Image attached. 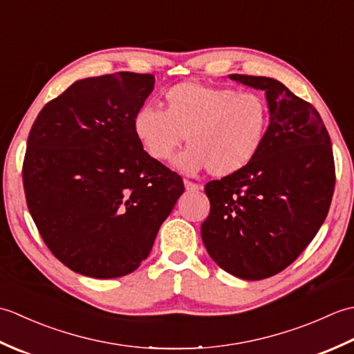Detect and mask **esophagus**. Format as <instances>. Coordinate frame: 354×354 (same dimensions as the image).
Segmentation results:
<instances>
[{"label":"esophagus","mask_w":354,"mask_h":354,"mask_svg":"<svg viewBox=\"0 0 354 354\" xmlns=\"http://www.w3.org/2000/svg\"><path fill=\"white\" fill-rule=\"evenodd\" d=\"M184 185H185V190L187 192H198V190H201V185L189 181V179H184Z\"/></svg>","instance_id":"34e87169"}]
</instances>
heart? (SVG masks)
Masks as SVG:
<instances>
[{
	"mask_svg": "<svg viewBox=\"0 0 354 354\" xmlns=\"http://www.w3.org/2000/svg\"><path fill=\"white\" fill-rule=\"evenodd\" d=\"M269 104L257 93H239L184 82L162 97V111L146 106L133 117V133L155 161H169L185 173L208 169L217 178L234 175L259 155L269 129Z\"/></svg>",
	"mask_w": 354,
	"mask_h": 354,
	"instance_id": "heart-1",
	"label": "heart"
}]
</instances>
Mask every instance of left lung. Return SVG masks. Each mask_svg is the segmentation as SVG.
I'll return each mask as SVG.
<instances>
[{
  "instance_id": "obj_1",
  "label": "left lung",
  "mask_w": 354,
  "mask_h": 354,
  "mask_svg": "<svg viewBox=\"0 0 354 354\" xmlns=\"http://www.w3.org/2000/svg\"><path fill=\"white\" fill-rule=\"evenodd\" d=\"M230 79L266 93L270 123L245 169L205 185L212 207L201 236L223 270L263 280L295 261L324 223L336 181L333 149L318 111L281 82Z\"/></svg>"
}]
</instances>
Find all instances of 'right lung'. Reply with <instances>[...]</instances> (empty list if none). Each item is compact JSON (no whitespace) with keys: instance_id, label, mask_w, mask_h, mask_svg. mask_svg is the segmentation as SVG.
<instances>
[{"instance_id":"obj_1","label":"right lung","mask_w":354,"mask_h":354,"mask_svg":"<svg viewBox=\"0 0 354 354\" xmlns=\"http://www.w3.org/2000/svg\"><path fill=\"white\" fill-rule=\"evenodd\" d=\"M152 74L77 80L30 129L22 164L28 212L53 255L93 278L133 272L184 193L183 178L150 158L133 117Z\"/></svg>"}]
</instances>
